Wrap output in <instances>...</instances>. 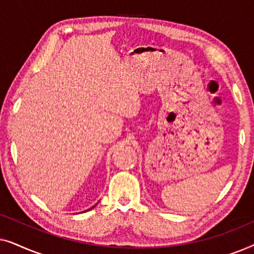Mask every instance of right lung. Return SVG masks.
<instances>
[{
	"mask_svg": "<svg viewBox=\"0 0 254 254\" xmlns=\"http://www.w3.org/2000/svg\"><path fill=\"white\" fill-rule=\"evenodd\" d=\"M93 207H95V206H93ZM93 207H92V208H93Z\"/></svg>",
	"mask_w": 254,
	"mask_h": 254,
	"instance_id": "right-lung-1",
	"label": "right lung"
}]
</instances>
